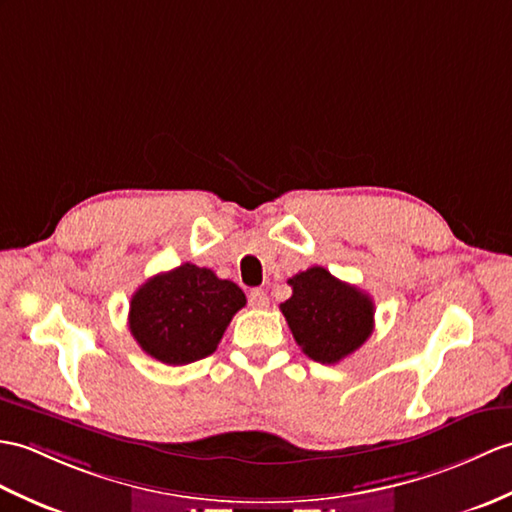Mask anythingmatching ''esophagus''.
I'll return each mask as SVG.
<instances>
[{
	"instance_id": "34e87169",
	"label": "esophagus",
	"mask_w": 512,
	"mask_h": 512,
	"mask_svg": "<svg viewBox=\"0 0 512 512\" xmlns=\"http://www.w3.org/2000/svg\"><path fill=\"white\" fill-rule=\"evenodd\" d=\"M248 303H251L253 307H257V310H264V307H268V294L261 290V288H255L251 290V294H248Z\"/></svg>"
}]
</instances>
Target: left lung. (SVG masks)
<instances>
[{"mask_svg": "<svg viewBox=\"0 0 512 512\" xmlns=\"http://www.w3.org/2000/svg\"><path fill=\"white\" fill-rule=\"evenodd\" d=\"M288 283L292 296L281 303V312L307 358L336 364L373 334L375 305L360 288L336 279L323 266L307 268Z\"/></svg>", "mask_w": 512, "mask_h": 512, "instance_id": "obj_1", "label": "left lung"}]
</instances>
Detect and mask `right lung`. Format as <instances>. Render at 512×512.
<instances>
[{
	"instance_id": "1",
	"label": "right lung",
	"mask_w": 512,
	"mask_h": 512,
	"mask_svg": "<svg viewBox=\"0 0 512 512\" xmlns=\"http://www.w3.org/2000/svg\"><path fill=\"white\" fill-rule=\"evenodd\" d=\"M246 305L233 281L181 264L150 277L130 299L128 327L150 358L183 366L218 349L231 318Z\"/></svg>"
}]
</instances>
